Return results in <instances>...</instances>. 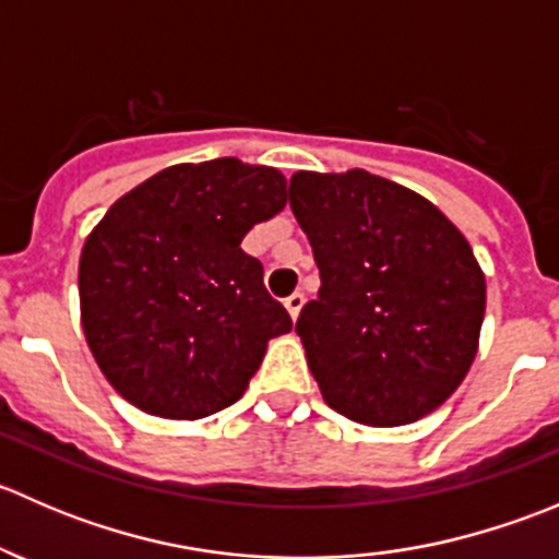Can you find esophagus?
I'll use <instances>...</instances> for the list:
<instances>
[{"label": "esophagus", "mask_w": 559, "mask_h": 559, "mask_svg": "<svg viewBox=\"0 0 559 559\" xmlns=\"http://www.w3.org/2000/svg\"><path fill=\"white\" fill-rule=\"evenodd\" d=\"M302 302H306V297H302L300 292H295V295L286 297V300H284V306H286V311H289L292 321H297V316H300V311H302Z\"/></svg>", "instance_id": "obj_1"}]
</instances>
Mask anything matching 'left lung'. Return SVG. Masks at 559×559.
<instances>
[{
	"instance_id": "left-lung-1",
	"label": "left lung",
	"mask_w": 559,
	"mask_h": 559,
	"mask_svg": "<svg viewBox=\"0 0 559 559\" xmlns=\"http://www.w3.org/2000/svg\"><path fill=\"white\" fill-rule=\"evenodd\" d=\"M289 205L321 275L295 330L326 405L397 427L447 403L476 359L487 308L465 235L368 170L295 173Z\"/></svg>"
}]
</instances>
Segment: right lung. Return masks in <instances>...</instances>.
Listing matches in <instances>:
<instances>
[{
  "instance_id": "right-lung-1",
  "label": "right lung",
  "mask_w": 559,
  "mask_h": 559,
  "mask_svg": "<svg viewBox=\"0 0 559 559\" xmlns=\"http://www.w3.org/2000/svg\"><path fill=\"white\" fill-rule=\"evenodd\" d=\"M275 167L173 165L116 200L78 264L81 324L110 386L140 411L202 419L243 397L292 319L240 248L286 207Z\"/></svg>"
}]
</instances>
